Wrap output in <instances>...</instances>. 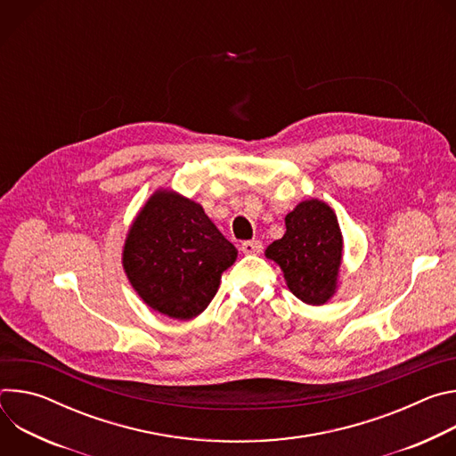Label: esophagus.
<instances>
[{
  "label": "esophagus",
  "instance_id": "esophagus-1",
  "mask_svg": "<svg viewBox=\"0 0 456 456\" xmlns=\"http://www.w3.org/2000/svg\"><path fill=\"white\" fill-rule=\"evenodd\" d=\"M262 248H264V245L259 240H247V241L241 243V252L243 254H259V252H262Z\"/></svg>",
  "mask_w": 456,
  "mask_h": 456
}]
</instances>
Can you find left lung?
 <instances>
[{"mask_svg": "<svg viewBox=\"0 0 456 456\" xmlns=\"http://www.w3.org/2000/svg\"><path fill=\"white\" fill-rule=\"evenodd\" d=\"M283 238L265 256L283 271L289 290L306 305H324L339 287L343 234L334 209L317 199L299 202L285 216Z\"/></svg>", "mask_w": 456, "mask_h": 456, "instance_id": "left-lung-1", "label": "left lung"}]
</instances>
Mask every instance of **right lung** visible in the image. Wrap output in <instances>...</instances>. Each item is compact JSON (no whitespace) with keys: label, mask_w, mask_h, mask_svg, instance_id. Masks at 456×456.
I'll return each instance as SVG.
<instances>
[{"label":"right lung","mask_w":456,"mask_h":456,"mask_svg":"<svg viewBox=\"0 0 456 456\" xmlns=\"http://www.w3.org/2000/svg\"><path fill=\"white\" fill-rule=\"evenodd\" d=\"M236 256L200 204L159 189L127 231L122 267L148 306L187 321L208 308Z\"/></svg>","instance_id":"obj_1"}]
</instances>
